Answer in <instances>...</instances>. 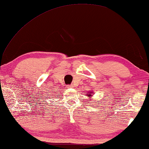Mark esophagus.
Here are the masks:
<instances>
[{"label": "esophagus", "instance_id": "esophagus-1", "mask_svg": "<svg viewBox=\"0 0 149 149\" xmlns=\"http://www.w3.org/2000/svg\"><path fill=\"white\" fill-rule=\"evenodd\" d=\"M68 87L70 88V87H74V86H73V85H70V86H68Z\"/></svg>", "mask_w": 149, "mask_h": 149}]
</instances>
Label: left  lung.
I'll list each match as a JSON object with an SVG mask.
<instances>
[{
	"label": "left lung",
	"mask_w": 149,
	"mask_h": 149,
	"mask_svg": "<svg viewBox=\"0 0 149 149\" xmlns=\"http://www.w3.org/2000/svg\"><path fill=\"white\" fill-rule=\"evenodd\" d=\"M93 92H91V91H90L88 94H87V97H90V100H92L91 97H93Z\"/></svg>",
	"instance_id": "left-lung-1"
}]
</instances>
